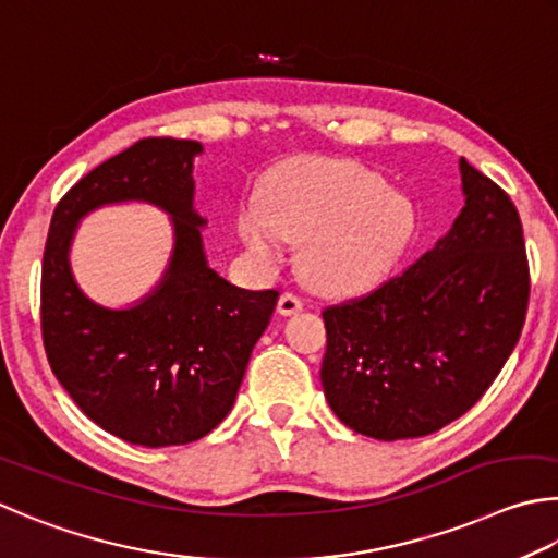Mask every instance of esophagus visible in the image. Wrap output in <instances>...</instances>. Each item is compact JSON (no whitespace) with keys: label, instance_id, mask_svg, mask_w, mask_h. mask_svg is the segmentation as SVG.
Wrapping results in <instances>:
<instances>
[{"label":"esophagus","instance_id":"esophagus-1","mask_svg":"<svg viewBox=\"0 0 558 558\" xmlns=\"http://www.w3.org/2000/svg\"><path fill=\"white\" fill-rule=\"evenodd\" d=\"M301 308H304V301L294 294H281L277 301V311L281 316H294Z\"/></svg>","mask_w":558,"mask_h":558}]
</instances>
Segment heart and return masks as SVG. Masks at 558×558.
Instances as JSON below:
<instances>
[{"mask_svg": "<svg viewBox=\"0 0 558 558\" xmlns=\"http://www.w3.org/2000/svg\"><path fill=\"white\" fill-rule=\"evenodd\" d=\"M234 228L259 262L301 244V279L320 294H357L389 277L414 242L412 195L350 159H294L264 185L262 203H242Z\"/></svg>", "mask_w": 558, "mask_h": 558, "instance_id": "obj_1", "label": "heart"}]
</instances>
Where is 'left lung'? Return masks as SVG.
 <instances>
[{
	"mask_svg": "<svg viewBox=\"0 0 558 558\" xmlns=\"http://www.w3.org/2000/svg\"><path fill=\"white\" fill-rule=\"evenodd\" d=\"M463 210L402 277L324 311L320 385L353 432L397 441L463 416L520 340L530 267L514 203L471 163H458Z\"/></svg>",
	"mask_w": 558,
	"mask_h": 558,
	"instance_id": "obj_1",
	"label": "left lung"
}]
</instances>
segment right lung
Returning <instances> with one entry per match:
<instances>
[{
    "label": "right lung",
    "mask_w": 558,
    "mask_h": 558,
    "mask_svg": "<svg viewBox=\"0 0 558 558\" xmlns=\"http://www.w3.org/2000/svg\"><path fill=\"white\" fill-rule=\"evenodd\" d=\"M193 140H142L97 166L56 205L41 267V330L58 383L87 418L126 444L198 441L234 404L277 291L234 287L208 264V220L195 210ZM144 202L170 215L174 242L162 279L126 307L87 298L70 267L87 214Z\"/></svg>",
    "instance_id": "obj_1"
}]
</instances>
